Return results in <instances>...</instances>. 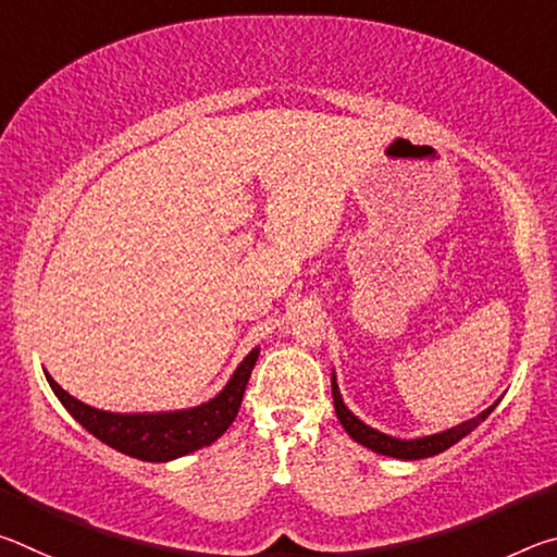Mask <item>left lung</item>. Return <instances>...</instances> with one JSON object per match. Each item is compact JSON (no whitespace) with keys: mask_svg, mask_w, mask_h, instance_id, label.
Masks as SVG:
<instances>
[{"mask_svg":"<svg viewBox=\"0 0 557 557\" xmlns=\"http://www.w3.org/2000/svg\"><path fill=\"white\" fill-rule=\"evenodd\" d=\"M332 395H334L336 418H338V422H342L348 435H351L358 445L369 447L385 457H395V459H425V457L440 455V451H445L451 445H457L461 437H467L471 430L482 425V422L488 418V414H492V410L498 405V400H496L494 405H488L484 412H479L476 418L461 422V425L451 428V430L437 432V435H428V437H418V440H398V437L383 435V432L369 428L363 420H358L356 414L346 408L342 393H338L336 375H332Z\"/></svg>","mask_w":557,"mask_h":557,"instance_id":"obj_1","label":"left lung"}]
</instances>
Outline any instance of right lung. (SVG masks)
Segmentation results:
<instances>
[{"label": "right lung", "instance_id": "1", "mask_svg": "<svg viewBox=\"0 0 557 557\" xmlns=\"http://www.w3.org/2000/svg\"><path fill=\"white\" fill-rule=\"evenodd\" d=\"M258 354L260 348H252L243 358V363L215 398L196 405V408L174 412H106L73 398L49 373H46V381H49L55 398L63 403V408L108 447L143 461H172L188 455V451L209 447L231 428L240 410L245 385H248Z\"/></svg>", "mask_w": 557, "mask_h": 557}]
</instances>
